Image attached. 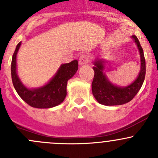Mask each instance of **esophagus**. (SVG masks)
I'll return each instance as SVG.
<instances>
[{
  "label": "esophagus",
  "instance_id": "obj_1",
  "mask_svg": "<svg viewBox=\"0 0 158 158\" xmlns=\"http://www.w3.org/2000/svg\"><path fill=\"white\" fill-rule=\"evenodd\" d=\"M89 60H90V56L88 55V54H82V56H80L79 57V63L80 65H84L85 63H89Z\"/></svg>",
  "mask_w": 158,
  "mask_h": 158
}]
</instances>
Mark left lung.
I'll return each instance as SVG.
<instances>
[{
	"label": "left lung",
	"instance_id": "obj_1",
	"mask_svg": "<svg viewBox=\"0 0 158 158\" xmlns=\"http://www.w3.org/2000/svg\"><path fill=\"white\" fill-rule=\"evenodd\" d=\"M132 39L138 46L141 57V70L138 78L131 85L125 87H119L109 82L106 78L104 71L103 60H96L94 62L95 72L93 81L92 83V94L98 103L104 106H119L130 102L142 86L146 73L145 59L143 49L136 36L133 35Z\"/></svg>",
	"mask_w": 158,
	"mask_h": 158
}]
</instances>
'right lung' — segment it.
Returning a JSON list of instances; mask_svg holds the SVG:
<instances>
[{"instance_id": "obj_1", "label": "right lung", "mask_w": 158, "mask_h": 158, "mask_svg": "<svg viewBox=\"0 0 158 158\" xmlns=\"http://www.w3.org/2000/svg\"><path fill=\"white\" fill-rule=\"evenodd\" d=\"M21 42L17 44L11 61V77L13 85L19 96L31 107L49 109L64 101L66 96L67 82L78 70V61L73 60L61 65L60 69L47 84L37 89H28L19 79L17 73V54Z\"/></svg>"}]
</instances>
